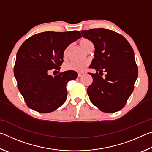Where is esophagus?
Segmentation results:
<instances>
[{
	"mask_svg": "<svg viewBox=\"0 0 152 152\" xmlns=\"http://www.w3.org/2000/svg\"><path fill=\"white\" fill-rule=\"evenodd\" d=\"M84 74H85V73H84V72H78V77H82V76H84Z\"/></svg>",
	"mask_w": 152,
	"mask_h": 152,
	"instance_id": "1",
	"label": "esophagus"
}]
</instances>
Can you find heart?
<instances>
[{
  "instance_id": "1",
  "label": "heart",
  "mask_w": 152,
  "mask_h": 152,
  "mask_svg": "<svg viewBox=\"0 0 152 152\" xmlns=\"http://www.w3.org/2000/svg\"><path fill=\"white\" fill-rule=\"evenodd\" d=\"M80 45L82 47V48L86 51L87 49L89 47L93 45V43H92L91 40L88 39H86V38H82L79 42ZM68 48H67L64 52V56H66L68 53ZM87 66L86 62H70L64 65V69L65 70H74L76 72H82L84 70V68Z\"/></svg>"
}]
</instances>
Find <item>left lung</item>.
<instances>
[{
	"label": "left lung",
	"mask_w": 152,
	"mask_h": 152,
	"mask_svg": "<svg viewBox=\"0 0 152 152\" xmlns=\"http://www.w3.org/2000/svg\"><path fill=\"white\" fill-rule=\"evenodd\" d=\"M93 43L94 57L91 68L106 72L89 73L92 83L87 88L90 100L101 111L113 113L125 107L135 87L138 75L133 48L119 33L104 28L81 31Z\"/></svg>",
	"instance_id": "1"
}]
</instances>
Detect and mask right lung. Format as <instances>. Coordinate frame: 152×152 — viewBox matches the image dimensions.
<instances>
[{
  "mask_svg": "<svg viewBox=\"0 0 152 152\" xmlns=\"http://www.w3.org/2000/svg\"><path fill=\"white\" fill-rule=\"evenodd\" d=\"M81 37L79 31H47L32 35L21 45L17 53L14 74L28 107L48 113L64 104L67 98L66 84L76 79L78 74L69 70L53 77L48 73L59 72L64 50Z\"/></svg>",
  "mask_w": 152,
  "mask_h": 152,
  "instance_id": "obj_1",
  "label": "right lung"
}]
</instances>
